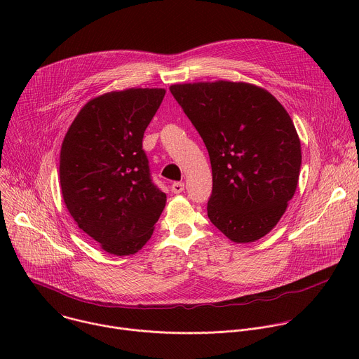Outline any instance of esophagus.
Listing matches in <instances>:
<instances>
[{"instance_id": "34e87169", "label": "esophagus", "mask_w": 359, "mask_h": 359, "mask_svg": "<svg viewBox=\"0 0 359 359\" xmlns=\"http://www.w3.org/2000/svg\"><path fill=\"white\" fill-rule=\"evenodd\" d=\"M183 190H184V183H182V182H176V183L172 184V191H173L175 194H179V193H182Z\"/></svg>"}]
</instances>
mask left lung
<instances>
[{"label":"left lung","instance_id":"obj_1","mask_svg":"<svg viewBox=\"0 0 359 359\" xmlns=\"http://www.w3.org/2000/svg\"><path fill=\"white\" fill-rule=\"evenodd\" d=\"M170 92L208 147L210 222L234 243L269 234L292 198L301 142L280 102L248 82L175 83Z\"/></svg>","mask_w":359,"mask_h":359}]
</instances>
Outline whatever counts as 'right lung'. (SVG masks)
Here are the masks:
<instances>
[{
    "label": "right lung",
    "instance_id": "right-lung-1",
    "mask_svg": "<svg viewBox=\"0 0 359 359\" xmlns=\"http://www.w3.org/2000/svg\"><path fill=\"white\" fill-rule=\"evenodd\" d=\"M165 93L129 88L92 97L61 146L60 182L69 215L102 250L121 257L149 241L166 204L142 149Z\"/></svg>",
    "mask_w": 359,
    "mask_h": 359
}]
</instances>
